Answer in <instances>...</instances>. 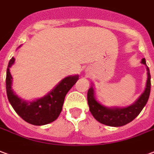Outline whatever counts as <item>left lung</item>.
<instances>
[{
    "instance_id": "1",
    "label": "left lung",
    "mask_w": 154,
    "mask_h": 154,
    "mask_svg": "<svg viewBox=\"0 0 154 154\" xmlns=\"http://www.w3.org/2000/svg\"><path fill=\"white\" fill-rule=\"evenodd\" d=\"M141 63L146 66L147 82L144 91L135 103L125 108H107L98 102L94 97V91L93 86L88 90L87 101L91 114L100 123L109 126H122L129 123L135 119L144 109L148 102L151 88V76L149 68L146 65L145 59H142Z\"/></svg>"
}]
</instances>
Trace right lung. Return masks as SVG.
<instances>
[{"label": "right lung", "instance_id": "1", "mask_svg": "<svg viewBox=\"0 0 154 154\" xmlns=\"http://www.w3.org/2000/svg\"><path fill=\"white\" fill-rule=\"evenodd\" d=\"M14 58L10 60L6 71V93L8 100L14 111L28 123L35 126L46 125L56 120L62 111L63 104L68 91L78 80V75L63 78L51 91L44 97L33 101H26L19 98L12 90V76L10 68L14 63Z\"/></svg>", "mask_w": 154, "mask_h": 154}]
</instances>
